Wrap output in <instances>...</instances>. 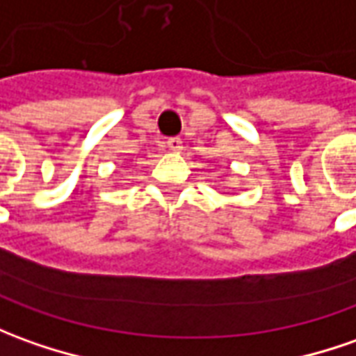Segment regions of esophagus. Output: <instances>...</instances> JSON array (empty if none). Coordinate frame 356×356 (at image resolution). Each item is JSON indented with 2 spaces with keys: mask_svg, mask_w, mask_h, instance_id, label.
I'll return each mask as SVG.
<instances>
[{
  "mask_svg": "<svg viewBox=\"0 0 356 356\" xmlns=\"http://www.w3.org/2000/svg\"><path fill=\"white\" fill-rule=\"evenodd\" d=\"M168 147L171 149V152H181V149H183V142H181V138H169Z\"/></svg>",
  "mask_w": 356,
  "mask_h": 356,
  "instance_id": "1",
  "label": "esophagus"
}]
</instances>
